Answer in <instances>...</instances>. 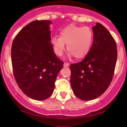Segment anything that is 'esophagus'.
Here are the masks:
<instances>
[{"instance_id":"34e87169","label":"esophagus","mask_w":127,"mask_h":127,"mask_svg":"<svg viewBox=\"0 0 127 127\" xmlns=\"http://www.w3.org/2000/svg\"><path fill=\"white\" fill-rule=\"evenodd\" d=\"M68 66H69V64H68V63H64V64H63V66H64V68L68 67Z\"/></svg>"}]
</instances>
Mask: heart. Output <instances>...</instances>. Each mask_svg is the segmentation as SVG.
Here are the masks:
<instances>
[{
	"label": "heart",
	"mask_w": 127,
	"mask_h": 127,
	"mask_svg": "<svg viewBox=\"0 0 127 127\" xmlns=\"http://www.w3.org/2000/svg\"><path fill=\"white\" fill-rule=\"evenodd\" d=\"M93 38V32L90 28L70 24L60 32L59 37L52 39L51 43L56 55L61 57L63 55L66 45L70 56L81 59L89 53Z\"/></svg>",
	"instance_id": "b5f03b06"
}]
</instances>
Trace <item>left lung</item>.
Masks as SVG:
<instances>
[{
	"label": "left lung",
	"mask_w": 127,
	"mask_h": 127,
	"mask_svg": "<svg viewBox=\"0 0 127 127\" xmlns=\"http://www.w3.org/2000/svg\"><path fill=\"white\" fill-rule=\"evenodd\" d=\"M92 30L94 41L89 53L81 62L70 66L72 91L84 101L97 98L105 92L113 77L117 59L116 43L109 32L98 22Z\"/></svg>",
	"instance_id": "1"
}]
</instances>
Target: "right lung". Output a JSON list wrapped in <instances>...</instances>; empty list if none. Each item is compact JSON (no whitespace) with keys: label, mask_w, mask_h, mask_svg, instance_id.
Segmentation results:
<instances>
[{"label":"right lung","mask_w":127,"mask_h":127,"mask_svg":"<svg viewBox=\"0 0 127 127\" xmlns=\"http://www.w3.org/2000/svg\"><path fill=\"white\" fill-rule=\"evenodd\" d=\"M49 20H35L26 26L13 41L11 59L15 79L29 97L45 100L52 95L63 62L53 51Z\"/></svg>","instance_id":"right-lung-1"}]
</instances>
